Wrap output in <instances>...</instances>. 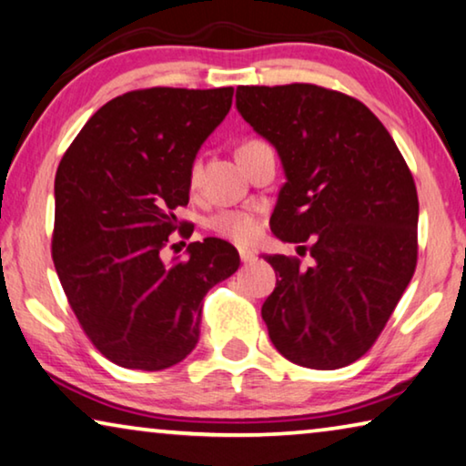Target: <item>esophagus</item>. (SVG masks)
<instances>
[{
    "instance_id": "1",
    "label": "esophagus",
    "mask_w": 466,
    "mask_h": 466,
    "mask_svg": "<svg viewBox=\"0 0 466 466\" xmlns=\"http://www.w3.org/2000/svg\"><path fill=\"white\" fill-rule=\"evenodd\" d=\"M238 253H240V259L242 261H245V263H251V261H255V251H251V248H245V247H242V248H238Z\"/></svg>"
}]
</instances>
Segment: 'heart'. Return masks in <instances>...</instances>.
Returning <instances> with one entry per match:
<instances>
[{
    "label": "heart",
    "instance_id": "b5f03b06",
    "mask_svg": "<svg viewBox=\"0 0 466 466\" xmlns=\"http://www.w3.org/2000/svg\"><path fill=\"white\" fill-rule=\"evenodd\" d=\"M253 142H259V140H248L242 146H248ZM242 146H240V148H242ZM198 171H200V165L192 163V167H190V184L192 186L197 184ZM209 228L213 232H218L219 236H224V238L240 242V245H245V242L253 240L257 236V230H259L255 215L247 213V211H224V213L215 215V218L209 221Z\"/></svg>",
    "mask_w": 466,
    "mask_h": 466
}]
</instances>
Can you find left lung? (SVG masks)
I'll return each instance as SVG.
<instances>
[{
    "label": "left lung",
    "mask_w": 466,
    "mask_h": 466,
    "mask_svg": "<svg viewBox=\"0 0 466 466\" xmlns=\"http://www.w3.org/2000/svg\"><path fill=\"white\" fill-rule=\"evenodd\" d=\"M236 108L278 150L287 176L272 232L314 257L309 268L263 257L278 280L261 318L290 362L337 370L370 350L412 280L414 177L370 108L335 89L240 86Z\"/></svg>",
    "instance_id": "8db88e82"
}]
</instances>
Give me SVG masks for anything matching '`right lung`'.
Returning a JSON list of instances; mask_svg holds the SVG:
<instances>
[{
	"instance_id": "1",
	"label": "right lung",
	"mask_w": 466,
	"mask_h": 466,
	"mask_svg": "<svg viewBox=\"0 0 466 466\" xmlns=\"http://www.w3.org/2000/svg\"><path fill=\"white\" fill-rule=\"evenodd\" d=\"M234 87H150L94 113L56 171L52 259L81 329L104 358L165 370L197 347L207 290L240 266L221 238L163 247L188 205L190 167L226 119Z\"/></svg>"
}]
</instances>
